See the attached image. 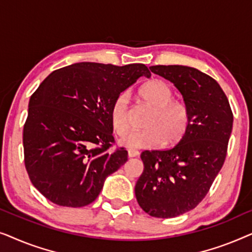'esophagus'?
Here are the masks:
<instances>
[{"instance_id": "1", "label": "esophagus", "mask_w": 252, "mask_h": 252, "mask_svg": "<svg viewBox=\"0 0 252 252\" xmlns=\"http://www.w3.org/2000/svg\"><path fill=\"white\" fill-rule=\"evenodd\" d=\"M139 156V151L135 149H128V157H136Z\"/></svg>"}]
</instances>
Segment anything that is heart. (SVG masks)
Returning a JSON list of instances; mask_svg holds the SVG:
<instances>
[{
  "label": "heart",
  "instance_id": "obj_1",
  "mask_svg": "<svg viewBox=\"0 0 252 252\" xmlns=\"http://www.w3.org/2000/svg\"><path fill=\"white\" fill-rule=\"evenodd\" d=\"M139 97L153 110L143 130L130 132L119 141L130 149L155 148L160 144H174L180 141L190 124V111L185 102L173 99L174 93L163 80H151L139 89ZM110 122L117 135H124L129 128V97L119 94L110 110Z\"/></svg>",
  "mask_w": 252,
  "mask_h": 252
}]
</instances>
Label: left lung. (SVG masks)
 Segmentation results:
<instances>
[{
	"instance_id": "left-lung-1",
	"label": "left lung",
	"mask_w": 252,
	"mask_h": 252,
	"mask_svg": "<svg viewBox=\"0 0 252 252\" xmlns=\"http://www.w3.org/2000/svg\"><path fill=\"white\" fill-rule=\"evenodd\" d=\"M174 84L190 111L178 144L141 154L144 170L135 185L137 203L156 218H174L196 208L210 190L227 155L233 112L218 82L182 65L149 67Z\"/></svg>"
}]
</instances>
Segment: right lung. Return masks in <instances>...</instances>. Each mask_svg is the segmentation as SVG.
I'll return each mask as SVG.
<instances>
[{"mask_svg": "<svg viewBox=\"0 0 252 252\" xmlns=\"http://www.w3.org/2000/svg\"><path fill=\"white\" fill-rule=\"evenodd\" d=\"M144 64L82 63L62 67L31 96L24 125L25 167L34 187L55 204L81 208L101 192L106 177L127 161L109 149L115 139L110 110L140 77Z\"/></svg>", "mask_w": 252, "mask_h": 252, "instance_id": "obj_1", "label": "right lung"}]
</instances>
